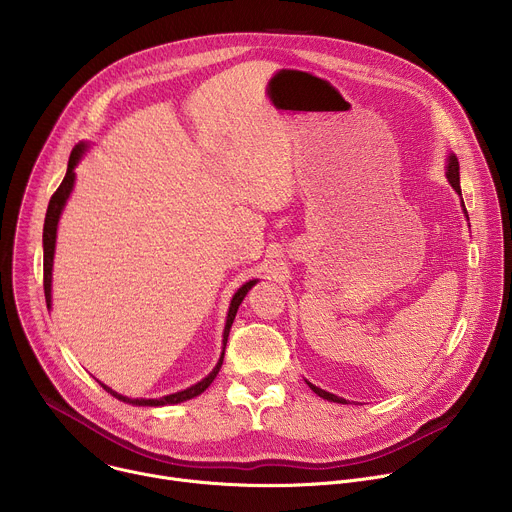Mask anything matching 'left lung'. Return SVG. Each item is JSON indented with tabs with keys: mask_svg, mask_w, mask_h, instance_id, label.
I'll use <instances>...</instances> for the list:
<instances>
[{
	"mask_svg": "<svg viewBox=\"0 0 512 512\" xmlns=\"http://www.w3.org/2000/svg\"><path fill=\"white\" fill-rule=\"evenodd\" d=\"M446 178H448V182L452 184V188L462 196V188H460V164H458V158H456L454 154H450V156H448ZM462 208H464V202H462ZM464 214H466V218H468L466 208H464ZM306 383H308V381H306ZM308 387H310L318 397H322V399H328V401H334V403L348 405V401H346V399H342V397H338V395H334V393H328V391H324V389H320V387H316V385H312V383H308Z\"/></svg>",
	"mask_w": 512,
	"mask_h": 512,
	"instance_id": "obj_1",
	"label": "left lung"
}]
</instances>
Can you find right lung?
I'll return each mask as SVG.
<instances>
[{
	"instance_id": "right-lung-1",
	"label": "right lung",
	"mask_w": 512,
	"mask_h": 512,
	"mask_svg": "<svg viewBox=\"0 0 512 512\" xmlns=\"http://www.w3.org/2000/svg\"><path fill=\"white\" fill-rule=\"evenodd\" d=\"M89 150V143L87 141H81L77 143L75 148H72L70 152V158H68V168H66V176L62 180V184L58 186V190L52 194L50 202H48V210H46V218H44V235H42V247H44V296H46V306L50 308L52 306V263H54V247H56V229H58V221H60V214L64 210V204L72 192V186H75V168L77 164L81 162V158L87 154ZM259 279H251L247 283H243L237 291L235 296L231 300V306H229V314H227V324H225V332H223V352H221V358H218L216 367L202 379L198 381L196 385L184 389V391H178V393H172V395H166V397H160V399H129L125 395H119L115 393L113 389H109L107 385H103L99 381V385L111 393L113 397H117L119 401L123 403H129V405H143V407H162V405H176V403H182V401H188V399H194L198 397L200 393H204L210 383L216 379L218 371H221L223 367V358H225V348H227V340H229V332H231V326H233V320L237 316V310L241 306V302L245 300L247 291L257 283Z\"/></svg>"
}]
</instances>
